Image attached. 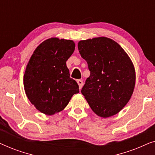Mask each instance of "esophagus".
Instances as JSON below:
<instances>
[{
	"label": "esophagus",
	"instance_id": "34e87169",
	"mask_svg": "<svg viewBox=\"0 0 155 155\" xmlns=\"http://www.w3.org/2000/svg\"><path fill=\"white\" fill-rule=\"evenodd\" d=\"M77 82H78V85H79V88L81 89L82 87V86H83V81L81 80H78Z\"/></svg>",
	"mask_w": 155,
	"mask_h": 155
}]
</instances>
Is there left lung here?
Here are the masks:
<instances>
[{"mask_svg":"<svg viewBox=\"0 0 155 155\" xmlns=\"http://www.w3.org/2000/svg\"><path fill=\"white\" fill-rule=\"evenodd\" d=\"M90 75L81 92L95 114L107 118L118 114L130 100L135 84L132 61L114 40H82L78 44Z\"/></svg>","mask_w":155,"mask_h":155,"instance_id":"left-lung-1","label":"left lung"}]
</instances>
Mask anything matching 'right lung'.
<instances>
[{
    "mask_svg": "<svg viewBox=\"0 0 155 155\" xmlns=\"http://www.w3.org/2000/svg\"><path fill=\"white\" fill-rule=\"evenodd\" d=\"M75 46L72 40L51 38L38 46L31 56L24 75L25 90L41 113L53 115L62 111L79 92L66 66Z\"/></svg>",
    "mask_w": 155,
    "mask_h": 155,
    "instance_id": "right-lung-1",
    "label": "right lung"
}]
</instances>
